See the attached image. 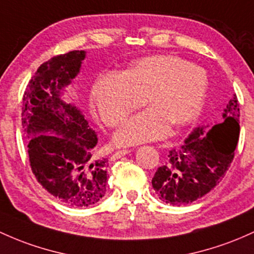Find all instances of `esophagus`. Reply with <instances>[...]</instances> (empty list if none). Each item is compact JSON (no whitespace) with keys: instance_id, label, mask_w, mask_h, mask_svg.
Here are the masks:
<instances>
[{"instance_id":"34e87169","label":"esophagus","mask_w":254,"mask_h":254,"mask_svg":"<svg viewBox=\"0 0 254 254\" xmlns=\"http://www.w3.org/2000/svg\"><path fill=\"white\" fill-rule=\"evenodd\" d=\"M127 153H130L129 149H119V150H116V152L113 153L112 155H111V160H117V159L124 157V155H127Z\"/></svg>"}]
</instances>
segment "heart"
I'll return each mask as SVG.
<instances>
[{
  "label": "heart",
  "instance_id": "b5f03b06",
  "mask_svg": "<svg viewBox=\"0 0 254 254\" xmlns=\"http://www.w3.org/2000/svg\"><path fill=\"white\" fill-rule=\"evenodd\" d=\"M208 79L199 66L174 55H154L133 63L124 73L107 72L97 78L91 100L108 127H117L146 102L152 107L131 117L116 133L119 144L157 140L170 125L186 127L204 108Z\"/></svg>",
  "mask_w": 254,
  "mask_h": 254
}]
</instances>
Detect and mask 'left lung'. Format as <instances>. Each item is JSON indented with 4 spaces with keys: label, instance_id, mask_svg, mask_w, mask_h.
I'll return each instance as SVG.
<instances>
[{
    "label": "left lung",
    "instance_id": "left-lung-1",
    "mask_svg": "<svg viewBox=\"0 0 254 254\" xmlns=\"http://www.w3.org/2000/svg\"><path fill=\"white\" fill-rule=\"evenodd\" d=\"M240 107L233 96L223 123L196 127L180 148L171 149L158 168L152 186L166 204L188 205L218 185L230 168L240 135Z\"/></svg>",
    "mask_w": 254,
    "mask_h": 254
}]
</instances>
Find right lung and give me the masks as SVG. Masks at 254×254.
<instances>
[{"label": "right lung", "mask_w": 254, "mask_h": 254, "mask_svg": "<svg viewBox=\"0 0 254 254\" xmlns=\"http://www.w3.org/2000/svg\"><path fill=\"white\" fill-rule=\"evenodd\" d=\"M84 58V50H72L42 64L26 86L21 112L36 180L71 207L99 202L106 194L108 177V160L95 157L96 132L76 106L60 99Z\"/></svg>", "instance_id": "add662e5"}]
</instances>
